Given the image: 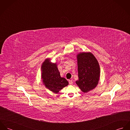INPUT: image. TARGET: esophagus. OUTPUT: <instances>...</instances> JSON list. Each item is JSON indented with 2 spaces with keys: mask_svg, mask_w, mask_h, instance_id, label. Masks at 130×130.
Masks as SVG:
<instances>
[{
  "mask_svg": "<svg viewBox=\"0 0 130 130\" xmlns=\"http://www.w3.org/2000/svg\"><path fill=\"white\" fill-rule=\"evenodd\" d=\"M69 83L70 85H73V82L72 80H69Z\"/></svg>",
  "mask_w": 130,
  "mask_h": 130,
  "instance_id": "esophagus-1",
  "label": "esophagus"
}]
</instances>
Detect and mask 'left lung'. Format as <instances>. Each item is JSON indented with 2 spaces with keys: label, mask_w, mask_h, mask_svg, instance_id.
<instances>
[{
  "label": "left lung",
  "mask_w": 130,
  "mask_h": 130,
  "mask_svg": "<svg viewBox=\"0 0 130 130\" xmlns=\"http://www.w3.org/2000/svg\"><path fill=\"white\" fill-rule=\"evenodd\" d=\"M78 79L76 84L84 93L93 89L98 84L100 67L98 60L91 53H82L77 56Z\"/></svg>",
  "instance_id": "8db88e82"
}]
</instances>
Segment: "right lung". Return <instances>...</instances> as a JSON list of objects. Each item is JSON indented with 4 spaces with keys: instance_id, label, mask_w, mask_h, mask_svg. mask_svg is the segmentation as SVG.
<instances>
[{
    "instance_id": "1",
    "label": "right lung",
    "mask_w": 130,
    "mask_h": 130,
    "mask_svg": "<svg viewBox=\"0 0 130 130\" xmlns=\"http://www.w3.org/2000/svg\"><path fill=\"white\" fill-rule=\"evenodd\" d=\"M42 78L45 87L50 91L57 93L63 88L69 85L68 80L60 76L55 63H52L50 59L45 60L42 66Z\"/></svg>"
}]
</instances>
